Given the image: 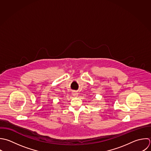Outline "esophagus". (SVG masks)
Listing matches in <instances>:
<instances>
[{
	"label": "esophagus",
	"mask_w": 151,
	"mask_h": 151,
	"mask_svg": "<svg viewBox=\"0 0 151 151\" xmlns=\"http://www.w3.org/2000/svg\"><path fill=\"white\" fill-rule=\"evenodd\" d=\"M72 95H73V96L76 97V96H78V93L77 92H73Z\"/></svg>",
	"instance_id": "1"
}]
</instances>
